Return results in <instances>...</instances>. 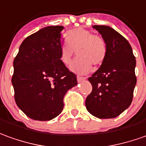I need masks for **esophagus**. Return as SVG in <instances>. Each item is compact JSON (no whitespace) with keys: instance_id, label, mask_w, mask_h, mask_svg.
Wrapping results in <instances>:
<instances>
[{"instance_id":"obj_1","label":"esophagus","mask_w":146,"mask_h":146,"mask_svg":"<svg viewBox=\"0 0 146 146\" xmlns=\"http://www.w3.org/2000/svg\"><path fill=\"white\" fill-rule=\"evenodd\" d=\"M76 79H77V81H78V82H80V81H82V80H85L86 78H85V77H83V76H77V77H76Z\"/></svg>"}]
</instances>
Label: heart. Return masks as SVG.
Masks as SVG:
<instances>
[{"label":"heart","instance_id":"obj_1","mask_svg":"<svg viewBox=\"0 0 146 146\" xmlns=\"http://www.w3.org/2000/svg\"><path fill=\"white\" fill-rule=\"evenodd\" d=\"M76 51L79 57L71 65L70 70L73 73L84 74L92 70V65L100 66L104 62L108 46L100 36L84 28H76L67 33L66 42L60 46L61 62L66 66L70 65Z\"/></svg>","mask_w":146,"mask_h":146}]
</instances>
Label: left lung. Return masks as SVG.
Segmentation results:
<instances>
[{
  "mask_svg": "<svg viewBox=\"0 0 146 146\" xmlns=\"http://www.w3.org/2000/svg\"><path fill=\"white\" fill-rule=\"evenodd\" d=\"M107 43L108 53L100 67L88 78L92 91L88 111L99 119H112L130 107L137 83L136 60L129 42L109 26L94 25Z\"/></svg>",
  "mask_w": 146,
  "mask_h": 146,
  "instance_id": "obj_1",
  "label": "left lung"
}]
</instances>
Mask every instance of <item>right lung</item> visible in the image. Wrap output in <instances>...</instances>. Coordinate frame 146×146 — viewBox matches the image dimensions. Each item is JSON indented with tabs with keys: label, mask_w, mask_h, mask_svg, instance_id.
I'll list each match as a JSON object with an SVG mask.
<instances>
[{
	"label": "right lung",
	"mask_w": 146,
	"mask_h": 146,
	"mask_svg": "<svg viewBox=\"0 0 146 146\" xmlns=\"http://www.w3.org/2000/svg\"><path fill=\"white\" fill-rule=\"evenodd\" d=\"M62 26H48L27 37L14 59L12 77L17 106L29 118L49 121L62 111L63 98L77 84L60 59Z\"/></svg>",
	"instance_id": "right-lung-1"
}]
</instances>
